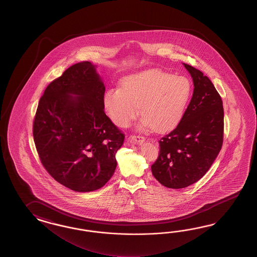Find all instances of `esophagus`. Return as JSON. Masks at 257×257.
<instances>
[{"mask_svg":"<svg viewBox=\"0 0 257 257\" xmlns=\"http://www.w3.org/2000/svg\"><path fill=\"white\" fill-rule=\"evenodd\" d=\"M128 140H130L131 142L135 143V144H140V143H142V142L145 141V138L142 136H139V135H131V136H130V138H128Z\"/></svg>","mask_w":257,"mask_h":257,"instance_id":"1","label":"esophagus"}]
</instances>
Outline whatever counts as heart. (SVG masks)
<instances>
[{"instance_id": "1", "label": "heart", "mask_w": 257, "mask_h": 257, "mask_svg": "<svg viewBox=\"0 0 257 257\" xmlns=\"http://www.w3.org/2000/svg\"><path fill=\"white\" fill-rule=\"evenodd\" d=\"M191 92V83L186 77L149 70L126 77L121 89L107 90L104 104L117 126H128L139 114L140 106L142 125L164 132L180 122Z\"/></svg>"}]
</instances>
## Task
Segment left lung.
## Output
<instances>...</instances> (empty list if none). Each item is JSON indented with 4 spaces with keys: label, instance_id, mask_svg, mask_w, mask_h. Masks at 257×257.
<instances>
[{
    "label": "left lung",
    "instance_id": "8db88e82",
    "mask_svg": "<svg viewBox=\"0 0 257 257\" xmlns=\"http://www.w3.org/2000/svg\"><path fill=\"white\" fill-rule=\"evenodd\" d=\"M194 92L179 124L159 141L160 152L153 175L168 188L179 189L202 178L213 164L223 142L222 100L202 71L184 63Z\"/></svg>",
    "mask_w": 257,
    "mask_h": 257
}]
</instances>
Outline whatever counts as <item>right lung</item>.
Wrapping results in <instances>:
<instances>
[{"label": "right lung", "instance_id": "1", "mask_svg": "<svg viewBox=\"0 0 257 257\" xmlns=\"http://www.w3.org/2000/svg\"><path fill=\"white\" fill-rule=\"evenodd\" d=\"M104 91L95 67L82 61L50 82L39 100L33 123L39 159L73 191L97 190L116 167L125 135L104 113Z\"/></svg>", "mask_w": 257, "mask_h": 257}]
</instances>
